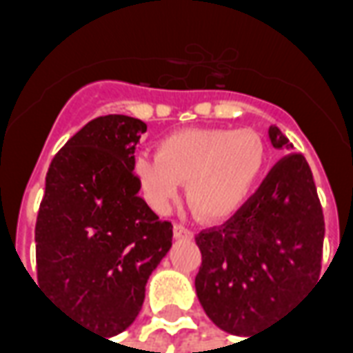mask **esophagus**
Wrapping results in <instances>:
<instances>
[{
    "label": "esophagus",
    "mask_w": 353,
    "mask_h": 353,
    "mask_svg": "<svg viewBox=\"0 0 353 353\" xmlns=\"http://www.w3.org/2000/svg\"><path fill=\"white\" fill-rule=\"evenodd\" d=\"M174 234H176L177 240H191L194 234H192L191 229H187L185 225H181V223H177L176 227H174Z\"/></svg>",
    "instance_id": "34e87169"
}]
</instances>
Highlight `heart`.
<instances>
[{"label": "heart", "mask_w": 353, "mask_h": 353, "mask_svg": "<svg viewBox=\"0 0 353 353\" xmlns=\"http://www.w3.org/2000/svg\"><path fill=\"white\" fill-rule=\"evenodd\" d=\"M265 162V143L255 132L191 128L162 138L157 153L136 159L134 172L154 210L166 212L187 183L192 210L219 221L244 206Z\"/></svg>", "instance_id": "b5f03b06"}]
</instances>
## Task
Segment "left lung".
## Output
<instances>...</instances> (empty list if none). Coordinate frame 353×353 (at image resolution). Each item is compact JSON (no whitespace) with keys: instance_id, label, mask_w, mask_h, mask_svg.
Here are the masks:
<instances>
[{"instance_id":"obj_1","label":"left lung","mask_w":353,"mask_h":353,"mask_svg":"<svg viewBox=\"0 0 353 353\" xmlns=\"http://www.w3.org/2000/svg\"><path fill=\"white\" fill-rule=\"evenodd\" d=\"M268 138L280 151L293 149L278 126ZM323 236L310 166L303 154H285L229 221L196 236L202 266L194 288L208 318L252 339L318 281Z\"/></svg>"}]
</instances>
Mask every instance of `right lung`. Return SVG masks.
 I'll list each match as a JSON object with an SVG mask.
<instances>
[{"label":"right lung","mask_w":353,"mask_h":353,"mask_svg":"<svg viewBox=\"0 0 353 353\" xmlns=\"http://www.w3.org/2000/svg\"><path fill=\"white\" fill-rule=\"evenodd\" d=\"M145 130L126 115L85 124L50 162L35 223L39 285L65 314L109 336L138 318L174 236L132 172Z\"/></svg>","instance_id":"1"}]
</instances>
